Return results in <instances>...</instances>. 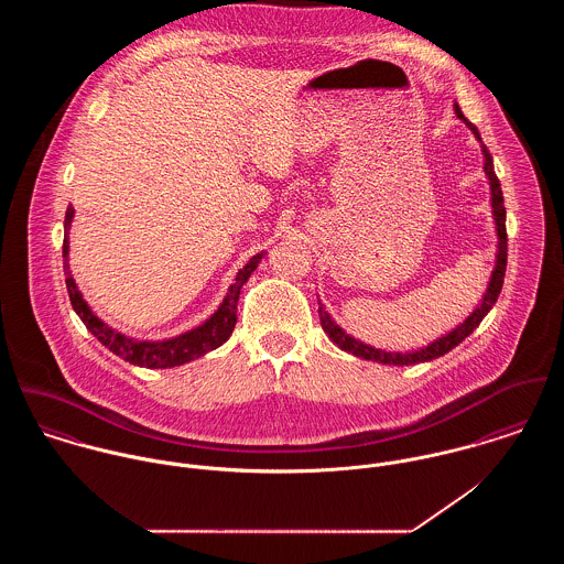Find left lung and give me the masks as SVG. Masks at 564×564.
I'll list each match as a JSON object with an SVG mask.
<instances>
[{
  "label": "left lung",
  "instance_id": "left-lung-1",
  "mask_svg": "<svg viewBox=\"0 0 564 564\" xmlns=\"http://www.w3.org/2000/svg\"><path fill=\"white\" fill-rule=\"evenodd\" d=\"M456 115L458 119H463L467 123V128L474 132V137L480 141V148H482L484 154V173L488 177V184H490V206H492V219H495V230H497V256H495V269L490 273V280H488V286H486V293H484L478 308L460 323L456 325L452 332L443 334L441 338L432 340L427 347H421V349H414V351H387V349H376L373 345H367L358 338H354L351 334H347L338 323L334 322L329 317V313L323 308L322 302H319V319H322L323 332L329 336L332 343H336L343 351H349L358 358H365V360H373V362H382V365H416V362H427V360H434L438 356H445L447 351H452L458 343H463L480 323L484 317L488 315V311L495 306L499 293H501V286H503V275H506V260H508V237H506V208H503V195H501V184L495 175V166H492V156L488 154L486 145L482 143V137L478 132V128L465 119L460 106L456 104Z\"/></svg>",
  "mask_w": 564,
  "mask_h": 564
}]
</instances>
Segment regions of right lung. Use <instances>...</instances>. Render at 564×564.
I'll list each match as a JSON object with an SVG mask.
<instances>
[{"instance_id":"right-lung-1","label":"right lung","mask_w":564,"mask_h":564,"mask_svg":"<svg viewBox=\"0 0 564 564\" xmlns=\"http://www.w3.org/2000/svg\"><path fill=\"white\" fill-rule=\"evenodd\" d=\"M74 213H76L74 206H69L67 215H65V242H63V258H65L63 267H65V275H67L65 282H67L69 300H72L76 315L101 345H106L112 354H117L119 358H123L130 365L145 367V369H171V367H180L184 362H191V360L221 347L230 338V334L237 325V304H239L242 284L249 280V275L262 260L264 251L249 258V262L242 267L241 271L237 273L235 282L230 284L221 306L202 325H197L180 336L164 338V340H137V338H130V336L112 329L108 323L101 322L90 311V306L84 302V297L78 291V284L69 269V230H72Z\"/></svg>"}]
</instances>
